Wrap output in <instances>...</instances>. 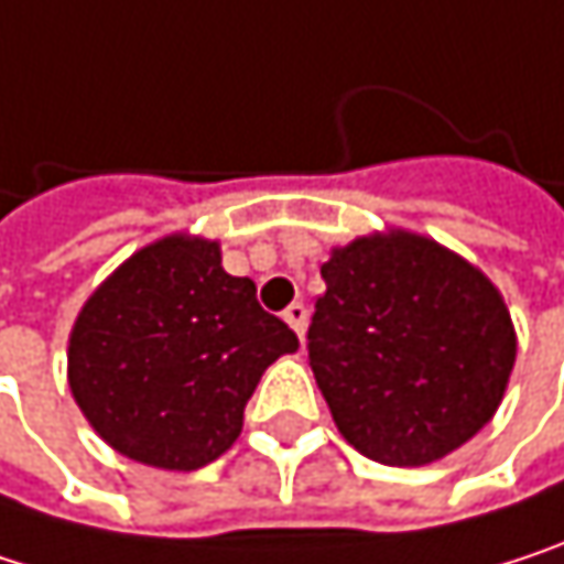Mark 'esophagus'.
<instances>
[{"label":"esophagus","instance_id":"obj_1","mask_svg":"<svg viewBox=\"0 0 564 564\" xmlns=\"http://www.w3.org/2000/svg\"><path fill=\"white\" fill-rule=\"evenodd\" d=\"M282 318L295 328V335H299V338L305 335V325H308V308H305V302H292V305L282 312Z\"/></svg>","mask_w":564,"mask_h":564}]
</instances>
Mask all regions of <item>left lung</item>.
Masks as SVG:
<instances>
[{"label":"left lung","mask_w":564,"mask_h":564,"mask_svg":"<svg viewBox=\"0 0 564 564\" xmlns=\"http://www.w3.org/2000/svg\"><path fill=\"white\" fill-rule=\"evenodd\" d=\"M322 279L308 365L358 453L423 466L489 423L516 332L479 269L423 236L391 232L335 249Z\"/></svg>","instance_id":"8db88e82"}]
</instances>
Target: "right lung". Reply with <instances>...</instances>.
<instances>
[{
	"mask_svg": "<svg viewBox=\"0 0 564 564\" xmlns=\"http://www.w3.org/2000/svg\"><path fill=\"white\" fill-rule=\"evenodd\" d=\"M299 348L219 246L166 236L131 256L82 308L68 384L91 426L124 456L199 469L223 456L262 371Z\"/></svg>",
	"mask_w": 564,
	"mask_h": 564,
	"instance_id": "right-lung-1",
	"label": "right lung"
}]
</instances>
